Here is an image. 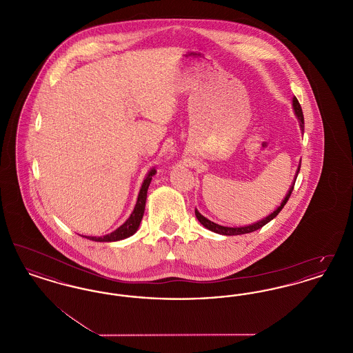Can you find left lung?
<instances>
[{
	"mask_svg": "<svg viewBox=\"0 0 353 353\" xmlns=\"http://www.w3.org/2000/svg\"><path fill=\"white\" fill-rule=\"evenodd\" d=\"M292 108H294V112H295V115H296V118H298V121H299V124H301V131L304 132V118H303L302 107H301L299 101H298V99H296L295 97L292 98ZM301 163H302V160H301ZM301 163H299V165H298V170H296V173H295L294 183L291 184L290 189H288V192H287V194H285V200H282L281 205H279V206H278L272 213H270L269 216H266L265 219H261V221H256V222H254L252 225L239 226V228H230V226H222V225H219V223H216V222H213V221H210V219L203 217L197 209H196V217H197V219L201 222V225H203L206 229H209L210 232H214V233H217V234H248V233H252V232H255V230L261 229L262 226H265L266 223H269L271 219H275V217L279 214V212L283 209L285 202L288 201V199H290V196H291V193H292V190H294V185H295V181H296L298 173H299V170H301Z\"/></svg>",
	"mask_w": 353,
	"mask_h": 353,
	"instance_id": "left-lung-1",
	"label": "left lung"
}]
</instances>
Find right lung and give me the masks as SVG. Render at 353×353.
Segmentation results:
<instances>
[{
    "instance_id": "obj_1",
    "label": "right lung",
    "mask_w": 353,
    "mask_h": 353,
    "mask_svg": "<svg viewBox=\"0 0 353 353\" xmlns=\"http://www.w3.org/2000/svg\"><path fill=\"white\" fill-rule=\"evenodd\" d=\"M154 173H156V169L154 168H152L147 173V176H145V179L143 181V185L140 188V192H139V196H137V201H136V205H134V212L131 213V216L128 217V219L121 226H119L117 230H114L110 234L103 235V236H90V235L87 236V235H83L84 238H88V239L95 241V242H115V241L125 239V238L134 235L137 232V229L140 226V222H141V219L144 216L145 201H147V192H148V188H150V184H151L152 176Z\"/></svg>"
}]
</instances>
